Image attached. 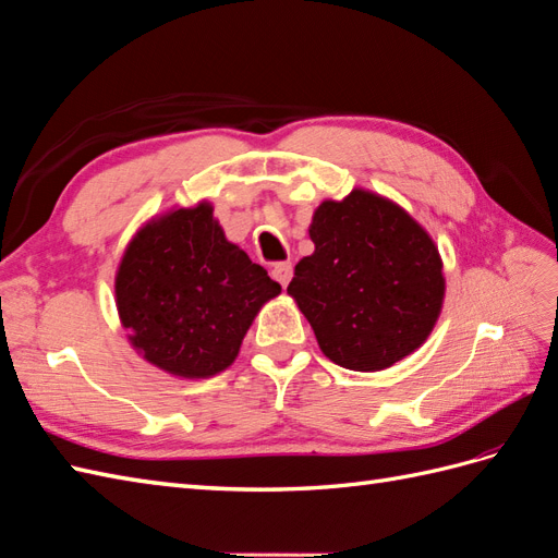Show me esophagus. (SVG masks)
Segmentation results:
<instances>
[{"mask_svg": "<svg viewBox=\"0 0 558 558\" xmlns=\"http://www.w3.org/2000/svg\"><path fill=\"white\" fill-rule=\"evenodd\" d=\"M291 277H293V265L291 263H275V267H271V279L279 281L283 289L289 287Z\"/></svg>", "mask_w": 558, "mask_h": 558, "instance_id": "obj_1", "label": "esophagus"}]
</instances>
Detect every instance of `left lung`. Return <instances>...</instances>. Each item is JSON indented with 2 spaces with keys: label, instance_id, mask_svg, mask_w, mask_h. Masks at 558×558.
Masks as SVG:
<instances>
[{
  "label": "left lung",
  "instance_id": "left-lung-1",
  "mask_svg": "<svg viewBox=\"0 0 558 558\" xmlns=\"http://www.w3.org/2000/svg\"><path fill=\"white\" fill-rule=\"evenodd\" d=\"M315 253L289 293L322 352L352 372H378L426 341L442 305L436 243L396 203L352 192L324 201L310 225Z\"/></svg>",
  "mask_w": 558,
  "mask_h": 558
}]
</instances>
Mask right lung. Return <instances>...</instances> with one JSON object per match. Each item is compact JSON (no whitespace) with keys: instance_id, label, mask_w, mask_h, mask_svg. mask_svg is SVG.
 I'll return each mask as SVG.
<instances>
[{"instance_id":"obj_1","label":"right lung","mask_w":558,"mask_h":558,"mask_svg":"<svg viewBox=\"0 0 558 558\" xmlns=\"http://www.w3.org/2000/svg\"><path fill=\"white\" fill-rule=\"evenodd\" d=\"M281 287L229 243L213 208H180L144 227L122 257L116 295L132 345L160 369L203 378L239 355L257 310Z\"/></svg>"}]
</instances>
